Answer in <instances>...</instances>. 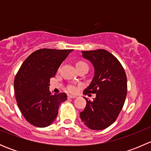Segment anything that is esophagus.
I'll use <instances>...</instances> for the list:
<instances>
[{
  "mask_svg": "<svg viewBox=\"0 0 151 151\" xmlns=\"http://www.w3.org/2000/svg\"><path fill=\"white\" fill-rule=\"evenodd\" d=\"M75 98H77V96H75L68 95V99H75Z\"/></svg>",
  "mask_w": 151,
  "mask_h": 151,
  "instance_id": "34e87169",
  "label": "esophagus"
}]
</instances>
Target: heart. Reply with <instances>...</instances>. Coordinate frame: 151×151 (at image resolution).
Instances as JSON below:
<instances>
[{
  "mask_svg": "<svg viewBox=\"0 0 151 151\" xmlns=\"http://www.w3.org/2000/svg\"><path fill=\"white\" fill-rule=\"evenodd\" d=\"M77 65H87V63L83 61H79L77 63ZM68 90L70 91V92H75L76 88L75 86H74V85H69V86L68 87Z\"/></svg>",
  "mask_w": 151,
  "mask_h": 151,
  "instance_id": "b5f03b06",
  "label": "heart"
}]
</instances>
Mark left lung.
<instances>
[{
	"label": "left lung",
	"instance_id": "left-lung-1",
	"mask_svg": "<svg viewBox=\"0 0 151 151\" xmlns=\"http://www.w3.org/2000/svg\"><path fill=\"white\" fill-rule=\"evenodd\" d=\"M82 53L94 67L93 78L83 93H96V98L90 101L84 97L86 106L80 116L89 129L102 130L115 122L122 109L127 94V78L119 60L106 50Z\"/></svg>",
	"mask_w": 151,
	"mask_h": 151
}]
</instances>
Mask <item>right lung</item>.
Returning a JSON list of instances; mask_svg holds the SVG:
<instances>
[{
  "instance_id": "right-lung-1",
  "label": "right lung",
  "mask_w": 151,
  "mask_h": 151,
  "mask_svg": "<svg viewBox=\"0 0 151 151\" xmlns=\"http://www.w3.org/2000/svg\"><path fill=\"white\" fill-rule=\"evenodd\" d=\"M73 50L41 49L33 52L22 64L14 82L18 106L26 121L40 128L55 120L58 107L67 99L65 93L52 94L50 79Z\"/></svg>"
}]
</instances>
